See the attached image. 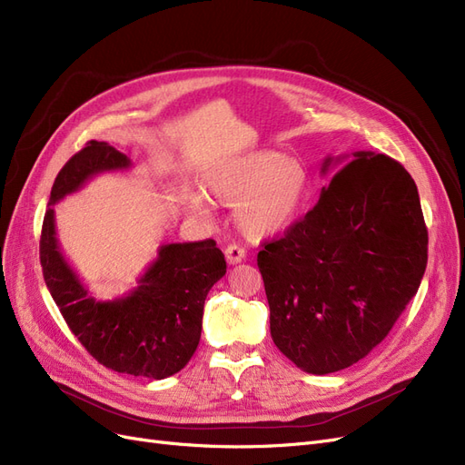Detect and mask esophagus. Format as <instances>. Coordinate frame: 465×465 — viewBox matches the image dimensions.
I'll list each match as a JSON object with an SVG mask.
<instances>
[{"label":"esophagus","mask_w":465,"mask_h":465,"mask_svg":"<svg viewBox=\"0 0 465 465\" xmlns=\"http://www.w3.org/2000/svg\"><path fill=\"white\" fill-rule=\"evenodd\" d=\"M225 258H227L229 265H236L246 258V250L242 246H238V244H231L225 250Z\"/></svg>","instance_id":"esophagus-1"}]
</instances>
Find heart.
I'll return each instance as SVG.
<instances>
[{
	"label": "heart",
	"instance_id": "obj_1",
	"mask_svg": "<svg viewBox=\"0 0 465 465\" xmlns=\"http://www.w3.org/2000/svg\"><path fill=\"white\" fill-rule=\"evenodd\" d=\"M203 188L217 202L234 207L240 232L265 240L286 232L298 221L310 198L312 177L300 159L260 150L207 171ZM183 205L200 221L213 219L212 202L198 190H186Z\"/></svg>",
	"mask_w": 465,
	"mask_h": 465
}]
</instances>
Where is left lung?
<instances>
[{
    "instance_id": "obj_1",
    "label": "left lung",
    "mask_w": 465,
    "mask_h": 465,
    "mask_svg": "<svg viewBox=\"0 0 465 465\" xmlns=\"http://www.w3.org/2000/svg\"><path fill=\"white\" fill-rule=\"evenodd\" d=\"M346 161L313 210L258 253L273 342L313 375L370 354L427 267V227L410 173L373 152L327 155L322 173Z\"/></svg>"
}]
</instances>
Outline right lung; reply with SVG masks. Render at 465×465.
<instances>
[{"label": "right lung", "mask_w": 465, "mask_h": 465, "mask_svg": "<svg viewBox=\"0 0 465 465\" xmlns=\"http://www.w3.org/2000/svg\"><path fill=\"white\" fill-rule=\"evenodd\" d=\"M133 162L107 142L90 140L55 177L40 238L47 291L88 354L117 373L165 379L194 356L202 334L203 302L227 273L215 240L163 244L138 286L115 300H95L63 255L54 205L100 173L126 171Z\"/></svg>", "instance_id": "1"}]
</instances>
